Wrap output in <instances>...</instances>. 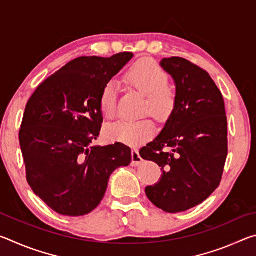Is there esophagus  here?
Wrapping results in <instances>:
<instances>
[{
  "instance_id": "34e87169",
  "label": "esophagus",
  "mask_w": 256,
  "mask_h": 256,
  "mask_svg": "<svg viewBox=\"0 0 256 256\" xmlns=\"http://www.w3.org/2000/svg\"><path fill=\"white\" fill-rule=\"evenodd\" d=\"M142 162V158L140 157V154H138V149H133L132 150V162L131 164L132 166H138Z\"/></svg>"
}]
</instances>
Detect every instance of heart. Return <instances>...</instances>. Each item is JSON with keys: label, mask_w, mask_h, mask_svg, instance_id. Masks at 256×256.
<instances>
[{"label": "heart", "mask_w": 256, "mask_h": 256, "mask_svg": "<svg viewBox=\"0 0 256 256\" xmlns=\"http://www.w3.org/2000/svg\"><path fill=\"white\" fill-rule=\"evenodd\" d=\"M125 79L134 88L146 94L144 110H151L158 118L170 115L176 104V94L168 86V73L157 62L144 58L138 60L128 71ZM118 102V86L114 81L107 82L100 94V110L108 118H114ZM154 122L150 118L136 120H120L106 128V136L112 141L138 146L152 136Z\"/></svg>", "instance_id": "heart-1"}]
</instances>
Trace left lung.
Returning <instances> with one entry per match:
<instances>
[{"instance_id":"left-lung-1","label":"left lung","mask_w":256,"mask_h":256,"mask_svg":"<svg viewBox=\"0 0 256 256\" xmlns=\"http://www.w3.org/2000/svg\"><path fill=\"white\" fill-rule=\"evenodd\" d=\"M176 86V104L152 142L140 150L162 167L157 184L146 186L154 204L170 214L206 200L222 180L227 158V116L222 94L208 73L182 58H162Z\"/></svg>"}]
</instances>
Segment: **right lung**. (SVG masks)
Instances as JSON below:
<instances>
[{"label": "right lung", "instance_id": "obj_1", "mask_svg": "<svg viewBox=\"0 0 256 256\" xmlns=\"http://www.w3.org/2000/svg\"><path fill=\"white\" fill-rule=\"evenodd\" d=\"M133 56L124 52L73 60L38 86L27 102L19 141L28 184L60 214H90L105 196L112 172L131 164L128 146L92 141L102 128L104 86Z\"/></svg>", "mask_w": 256, "mask_h": 256}]
</instances>
